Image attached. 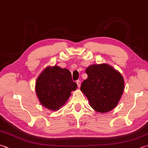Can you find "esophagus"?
<instances>
[{
    "instance_id": "1",
    "label": "esophagus",
    "mask_w": 148,
    "mask_h": 148,
    "mask_svg": "<svg viewBox=\"0 0 148 148\" xmlns=\"http://www.w3.org/2000/svg\"><path fill=\"white\" fill-rule=\"evenodd\" d=\"M81 83H82V82H81V81L80 80H77V82H76V83H77V86H78V87H80V86H81Z\"/></svg>"
}]
</instances>
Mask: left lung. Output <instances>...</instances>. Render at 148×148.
Segmentation results:
<instances>
[{
    "mask_svg": "<svg viewBox=\"0 0 148 148\" xmlns=\"http://www.w3.org/2000/svg\"><path fill=\"white\" fill-rule=\"evenodd\" d=\"M87 79L84 80L81 90L94 110L105 113L112 110L119 101L124 90L121 74L107 64L92 65L86 69Z\"/></svg>",
    "mask_w": 148,
    "mask_h": 148,
    "instance_id": "left-lung-1",
    "label": "left lung"
}]
</instances>
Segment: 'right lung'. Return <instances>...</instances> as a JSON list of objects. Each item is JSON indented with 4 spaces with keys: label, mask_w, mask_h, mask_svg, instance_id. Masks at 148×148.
Wrapping results in <instances>:
<instances>
[{
    "label": "right lung",
    "mask_w": 148,
    "mask_h": 148,
    "mask_svg": "<svg viewBox=\"0 0 148 148\" xmlns=\"http://www.w3.org/2000/svg\"><path fill=\"white\" fill-rule=\"evenodd\" d=\"M77 86L68 69L54 66L46 68L38 77L36 92L43 106L55 111L64 105Z\"/></svg>",
    "instance_id": "1"
}]
</instances>
